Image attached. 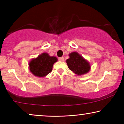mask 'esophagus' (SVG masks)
<instances>
[{
	"mask_svg": "<svg viewBox=\"0 0 124 124\" xmlns=\"http://www.w3.org/2000/svg\"><path fill=\"white\" fill-rule=\"evenodd\" d=\"M59 60H60V61H61V62H64V57H59Z\"/></svg>",
	"mask_w": 124,
	"mask_h": 124,
	"instance_id": "obj_1",
	"label": "esophagus"
}]
</instances>
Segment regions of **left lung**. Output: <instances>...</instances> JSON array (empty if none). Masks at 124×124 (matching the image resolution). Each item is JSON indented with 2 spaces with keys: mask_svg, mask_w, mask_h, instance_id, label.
<instances>
[{
  "mask_svg": "<svg viewBox=\"0 0 124 124\" xmlns=\"http://www.w3.org/2000/svg\"><path fill=\"white\" fill-rule=\"evenodd\" d=\"M69 58L66 60L68 67L77 76L84 75L90 70V62L77 52H71L69 54Z\"/></svg>",
  "mask_w": 124,
  "mask_h": 124,
  "instance_id": "obj_1",
  "label": "left lung"
}]
</instances>
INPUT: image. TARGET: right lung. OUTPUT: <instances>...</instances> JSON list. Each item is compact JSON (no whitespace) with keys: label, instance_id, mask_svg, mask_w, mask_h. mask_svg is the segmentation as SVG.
I'll list each match as a JSON object with an SVG mask.
<instances>
[{"label":"right lung","instance_id":"add662e5","mask_svg":"<svg viewBox=\"0 0 124 124\" xmlns=\"http://www.w3.org/2000/svg\"><path fill=\"white\" fill-rule=\"evenodd\" d=\"M57 61L56 56H51L48 54L43 52L36 58L32 59L29 62L30 72L38 77H46L51 72L54 64Z\"/></svg>","mask_w":124,"mask_h":124}]
</instances>
